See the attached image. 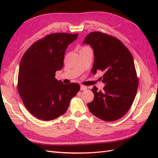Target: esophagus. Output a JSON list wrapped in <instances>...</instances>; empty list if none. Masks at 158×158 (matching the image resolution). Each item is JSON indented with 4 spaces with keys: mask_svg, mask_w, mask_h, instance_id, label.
<instances>
[{
    "mask_svg": "<svg viewBox=\"0 0 158 158\" xmlns=\"http://www.w3.org/2000/svg\"><path fill=\"white\" fill-rule=\"evenodd\" d=\"M80 89H81V91H84V90H86V89H87V87L85 86V85H81V87H80Z\"/></svg>",
    "mask_w": 158,
    "mask_h": 158,
    "instance_id": "esophagus-1",
    "label": "esophagus"
}]
</instances>
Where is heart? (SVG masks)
Returning a JSON list of instances; mask_svg holds the SVG:
<instances>
[{
    "instance_id": "obj_1",
    "label": "heart",
    "mask_w": 158,
    "mask_h": 158,
    "mask_svg": "<svg viewBox=\"0 0 158 158\" xmlns=\"http://www.w3.org/2000/svg\"><path fill=\"white\" fill-rule=\"evenodd\" d=\"M88 48H88V47H83L82 49H88Z\"/></svg>"
}]
</instances>
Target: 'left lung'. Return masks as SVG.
Returning <instances> with one entry per match:
<instances>
[{
    "label": "left lung",
    "mask_w": 158,
    "mask_h": 158,
    "mask_svg": "<svg viewBox=\"0 0 158 158\" xmlns=\"http://www.w3.org/2000/svg\"><path fill=\"white\" fill-rule=\"evenodd\" d=\"M83 43L94 50L92 72L103 71L101 79L106 84L102 91L94 86V98L88 104L89 111L106 122L119 119L132 106L139 86L132 56L122 41L105 33L90 32Z\"/></svg>",
    "instance_id": "8db88e82"
}]
</instances>
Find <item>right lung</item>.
Wrapping results in <instances>:
<instances>
[{
  "mask_svg": "<svg viewBox=\"0 0 158 158\" xmlns=\"http://www.w3.org/2000/svg\"><path fill=\"white\" fill-rule=\"evenodd\" d=\"M78 34L53 33L34 43L20 61L18 90L32 115L49 121L65 113L72 98L79 91L78 83L64 84L56 78L62 69L67 47Z\"/></svg>",
  "mask_w": 158,
  "mask_h": 158,
  "instance_id": "add662e5",
  "label": "right lung"
}]
</instances>
